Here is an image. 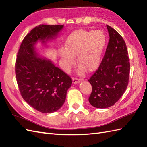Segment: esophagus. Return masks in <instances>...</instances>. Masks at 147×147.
I'll use <instances>...</instances> for the list:
<instances>
[{
  "label": "esophagus",
  "mask_w": 147,
  "mask_h": 147,
  "mask_svg": "<svg viewBox=\"0 0 147 147\" xmlns=\"http://www.w3.org/2000/svg\"><path fill=\"white\" fill-rule=\"evenodd\" d=\"M81 82V80L78 79V78H73V83L74 84H76V83H78Z\"/></svg>",
  "instance_id": "34e87169"
}]
</instances>
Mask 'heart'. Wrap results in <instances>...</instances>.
Instances as JSON below:
<instances>
[{
    "label": "heart",
    "mask_w": 147,
    "mask_h": 147,
    "mask_svg": "<svg viewBox=\"0 0 147 147\" xmlns=\"http://www.w3.org/2000/svg\"><path fill=\"white\" fill-rule=\"evenodd\" d=\"M105 43V35L100 30L74 32L65 42V49L59 50L65 70L70 69L74 64V57L77 55L80 74L85 70L90 73L96 71L100 64Z\"/></svg>",
    "instance_id": "heart-1"
}]
</instances>
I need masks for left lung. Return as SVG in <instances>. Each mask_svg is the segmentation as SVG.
I'll return each instance as SVG.
<instances>
[{
  "label": "left lung",
  "mask_w": 147,
  "mask_h": 147,
  "mask_svg": "<svg viewBox=\"0 0 147 147\" xmlns=\"http://www.w3.org/2000/svg\"><path fill=\"white\" fill-rule=\"evenodd\" d=\"M109 41L98 69L88 80L92 86L88 100L96 108L115 104L125 92L129 82L130 63L126 43L117 31L107 25Z\"/></svg>",
  "instance_id": "obj_1"
}]
</instances>
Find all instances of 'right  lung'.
<instances>
[{"label": "right lung", "mask_w": 147, "mask_h": 147, "mask_svg": "<svg viewBox=\"0 0 147 147\" xmlns=\"http://www.w3.org/2000/svg\"><path fill=\"white\" fill-rule=\"evenodd\" d=\"M63 25L40 24L24 37L19 49L15 73L22 97L36 110L52 113L60 109L65 100L71 77L52 62L38 57L35 44L55 38Z\"/></svg>", "instance_id": "1"}]
</instances>
